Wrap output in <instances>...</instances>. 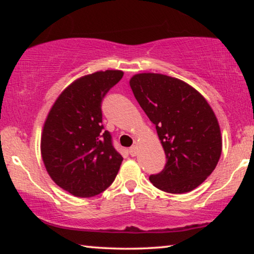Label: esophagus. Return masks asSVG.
Here are the masks:
<instances>
[{"instance_id":"1","label":"esophagus","mask_w":254,"mask_h":254,"mask_svg":"<svg viewBox=\"0 0 254 254\" xmlns=\"http://www.w3.org/2000/svg\"><path fill=\"white\" fill-rule=\"evenodd\" d=\"M128 152H130L132 157H135L137 154V145H133V147H131L128 149Z\"/></svg>"}]
</instances>
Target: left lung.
<instances>
[{"label": "left lung", "instance_id": "left-lung-1", "mask_svg": "<svg viewBox=\"0 0 254 254\" xmlns=\"http://www.w3.org/2000/svg\"><path fill=\"white\" fill-rule=\"evenodd\" d=\"M137 103L154 126L167 163L150 182L160 190L184 194L213 173L222 153L214 111L199 92L174 77L142 72L130 79Z\"/></svg>", "mask_w": 254, "mask_h": 254}]
</instances>
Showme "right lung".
Instances as JSON below:
<instances>
[{
  "mask_svg": "<svg viewBox=\"0 0 254 254\" xmlns=\"http://www.w3.org/2000/svg\"><path fill=\"white\" fill-rule=\"evenodd\" d=\"M122 70L96 71L64 89L41 133L47 173L64 190L93 197L113 183L123 158L102 124V100L123 77Z\"/></svg>",
  "mask_w": 254,
  "mask_h": 254,
  "instance_id": "right-lung-1",
  "label": "right lung"
}]
</instances>
